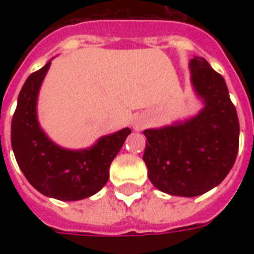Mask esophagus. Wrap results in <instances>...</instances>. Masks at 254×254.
Segmentation results:
<instances>
[{
    "mask_svg": "<svg viewBox=\"0 0 254 254\" xmlns=\"http://www.w3.org/2000/svg\"><path fill=\"white\" fill-rule=\"evenodd\" d=\"M147 125V121L141 118V117H137V118H134L133 120V127L136 129V130H143L144 127Z\"/></svg>",
    "mask_w": 254,
    "mask_h": 254,
    "instance_id": "obj_1",
    "label": "esophagus"
}]
</instances>
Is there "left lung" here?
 Masks as SVG:
<instances>
[{
	"label": "left lung",
	"instance_id": "left-lung-1",
	"mask_svg": "<svg viewBox=\"0 0 254 254\" xmlns=\"http://www.w3.org/2000/svg\"><path fill=\"white\" fill-rule=\"evenodd\" d=\"M189 66L202 110L187 121L144 130L149 181L171 196H200L218 187L234 165L240 145L238 116L222 74L202 57L194 56Z\"/></svg>",
	"mask_w": 254,
	"mask_h": 254
}]
</instances>
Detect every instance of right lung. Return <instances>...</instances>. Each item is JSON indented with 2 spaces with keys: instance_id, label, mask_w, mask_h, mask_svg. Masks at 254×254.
<instances>
[{
  "instance_id": "add662e5",
  "label": "right lung",
  "mask_w": 254,
  "mask_h": 254,
  "mask_svg": "<svg viewBox=\"0 0 254 254\" xmlns=\"http://www.w3.org/2000/svg\"><path fill=\"white\" fill-rule=\"evenodd\" d=\"M50 61L31 73L20 91L12 118L10 141L14 158L36 190L63 201L83 200L98 193L109 180V169L130 129L100 137L91 148L73 151L58 147L42 130L36 102Z\"/></svg>"
}]
</instances>
